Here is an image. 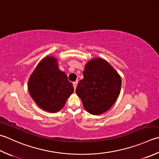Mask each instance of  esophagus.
I'll use <instances>...</instances> for the list:
<instances>
[{
	"instance_id": "esophagus-1",
	"label": "esophagus",
	"mask_w": 159,
	"mask_h": 159,
	"mask_svg": "<svg viewBox=\"0 0 159 159\" xmlns=\"http://www.w3.org/2000/svg\"><path fill=\"white\" fill-rule=\"evenodd\" d=\"M77 85H78V82L77 81H75V82L73 83V86H74V89H76V87H77Z\"/></svg>"
}]
</instances>
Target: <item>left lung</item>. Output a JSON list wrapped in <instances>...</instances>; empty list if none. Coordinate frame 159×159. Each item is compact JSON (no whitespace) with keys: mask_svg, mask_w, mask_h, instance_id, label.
Masks as SVG:
<instances>
[{"mask_svg":"<svg viewBox=\"0 0 159 159\" xmlns=\"http://www.w3.org/2000/svg\"><path fill=\"white\" fill-rule=\"evenodd\" d=\"M83 79L76 89L85 110L93 115L105 112L120 94L121 79L110 63L102 58H93L85 65Z\"/></svg>","mask_w":159,"mask_h":159,"instance_id":"obj_1","label":"left lung"}]
</instances>
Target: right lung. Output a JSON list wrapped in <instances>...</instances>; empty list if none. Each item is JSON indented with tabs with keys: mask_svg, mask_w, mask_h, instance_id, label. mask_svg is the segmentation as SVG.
<instances>
[{
	"mask_svg": "<svg viewBox=\"0 0 159 159\" xmlns=\"http://www.w3.org/2000/svg\"><path fill=\"white\" fill-rule=\"evenodd\" d=\"M28 89L40 108L54 113L64 107L74 87L67 74L59 70L57 59L48 57L40 62L31 75Z\"/></svg>",
	"mask_w": 159,
	"mask_h": 159,
	"instance_id": "add662e5",
	"label": "right lung"
}]
</instances>
